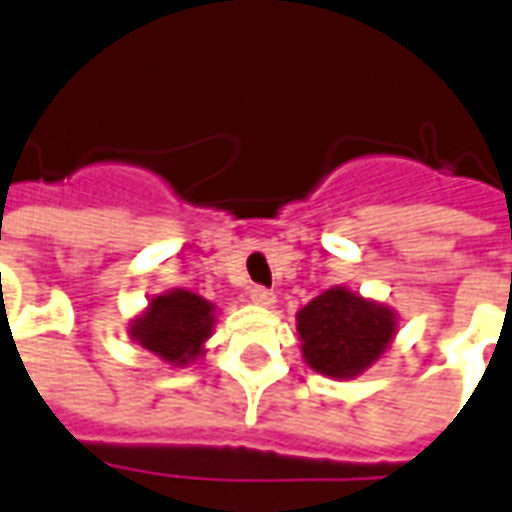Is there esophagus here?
<instances>
[{
	"label": "esophagus",
	"mask_w": 512,
	"mask_h": 512,
	"mask_svg": "<svg viewBox=\"0 0 512 512\" xmlns=\"http://www.w3.org/2000/svg\"><path fill=\"white\" fill-rule=\"evenodd\" d=\"M249 297H252V303L263 305V308H271V305L276 303V295L265 287H252L249 289Z\"/></svg>",
	"instance_id": "obj_1"
}]
</instances>
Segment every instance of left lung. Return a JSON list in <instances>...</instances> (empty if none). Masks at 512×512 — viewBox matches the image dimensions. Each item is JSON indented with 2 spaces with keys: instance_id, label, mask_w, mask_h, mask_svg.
I'll return each instance as SVG.
<instances>
[{
  "instance_id": "8db88e82",
  "label": "left lung",
  "mask_w": 512,
  "mask_h": 512,
  "mask_svg": "<svg viewBox=\"0 0 512 512\" xmlns=\"http://www.w3.org/2000/svg\"><path fill=\"white\" fill-rule=\"evenodd\" d=\"M396 316L348 289H327L297 313L305 361L327 377H356L385 353Z\"/></svg>"
}]
</instances>
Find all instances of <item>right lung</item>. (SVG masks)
Listing matches in <instances>:
<instances>
[{"mask_svg":"<svg viewBox=\"0 0 512 512\" xmlns=\"http://www.w3.org/2000/svg\"><path fill=\"white\" fill-rule=\"evenodd\" d=\"M212 303L204 297L175 289L148 303V311L130 327V335L146 350L170 364H188L201 353L212 332Z\"/></svg>","mask_w":512,"mask_h":512,"instance_id":"obj_1","label":"right lung"}]
</instances>
